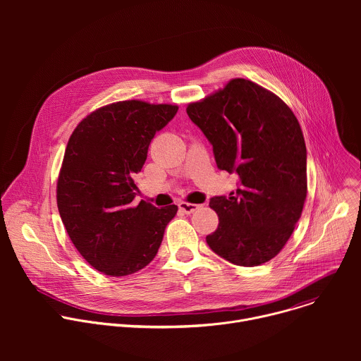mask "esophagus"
<instances>
[{"mask_svg": "<svg viewBox=\"0 0 361 361\" xmlns=\"http://www.w3.org/2000/svg\"><path fill=\"white\" fill-rule=\"evenodd\" d=\"M178 207H180V210H181L183 213L191 214V213H194V212L198 209V205H197V204H192V202H180Z\"/></svg>", "mask_w": 361, "mask_h": 361, "instance_id": "1", "label": "esophagus"}]
</instances>
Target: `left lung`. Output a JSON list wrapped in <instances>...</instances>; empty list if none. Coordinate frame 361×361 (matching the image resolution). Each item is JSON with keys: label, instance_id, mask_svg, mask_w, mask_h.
I'll return each mask as SVG.
<instances>
[{"label": "left lung", "instance_id": "1", "mask_svg": "<svg viewBox=\"0 0 361 361\" xmlns=\"http://www.w3.org/2000/svg\"><path fill=\"white\" fill-rule=\"evenodd\" d=\"M213 145L220 170L240 178L210 207L217 230L205 237L224 260L244 267L276 257L293 234L307 195V149L293 111L269 90L244 78L187 107Z\"/></svg>", "mask_w": 361, "mask_h": 361}]
</instances>
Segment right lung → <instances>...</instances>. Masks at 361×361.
<instances>
[{"instance_id": "1", "label": "right lung", "mask_w": 361, "mask_h": 361, "mask_svg": "<svg viewBox=\"0 0 361 361\" xmlns=\"http://www.w3.org/2000/svg\"><path fill=\"white\" fill-rule=\"evenodd\" d=\"M177 111V106L138 99L114 102L87 116L68 140L59 212L75 248L101 273L123 277L149 264L177 214L174 204H134L148 145Z\"/></svg>"}]
</instances>
